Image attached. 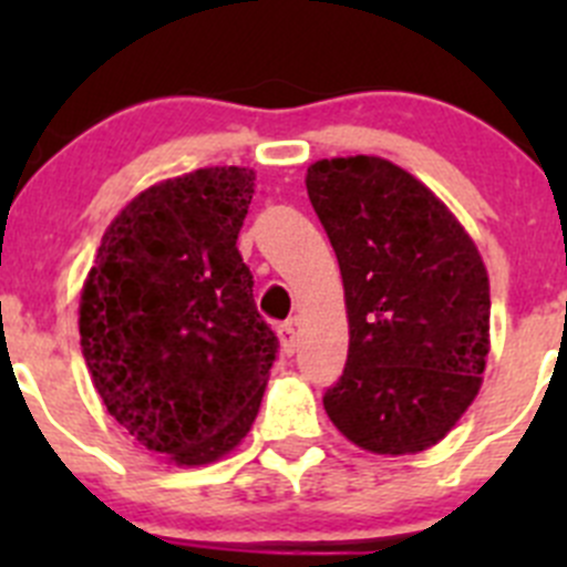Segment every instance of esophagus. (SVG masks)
Instances as JSON below:
<instances>
[{
  "label": "esophagus",
  "instance_id": "1",
  "mask_svg": "<svg viewBox=\"0 0 567 567\" xmlns=\"http://www.w3.org/2000/svg\"><path fill=\"white\" fill-rule=\"evenodd\" d=\"M279 342H282V351L288 357H293L296 346H299V329H296V320H288V323L279 326Z\"/></svg>",
  "mask_w": 567,
  "mask_h": 567
}]
</instances>
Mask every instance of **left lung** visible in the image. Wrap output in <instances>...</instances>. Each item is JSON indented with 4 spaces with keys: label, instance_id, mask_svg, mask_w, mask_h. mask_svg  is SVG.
<instances>
[{
    "label": "left lung",
    "instance_id": "1",
    "mask_svg": "<svg viewBox=\"0 0 567 567\" xmlns=\"http://www.w3.org/2000/svg\"><path fill=\"white\" fill-rule=\"evenodd\" d=\"M307 194L340 262L351 334L346 370L323 394L326 414L370 453H422L483 384V257L447 205L386 158L316 162Z\"/></svg>",
    "mask_w": 567,
    "mask_h": 567
}]
</instances>
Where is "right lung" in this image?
<instances>
[{"instance_id": "add662e5", "label": "right lung", "mask_w": 567, "mask_h": 567, "mask_svg": "<svg viewBox=\"0 0 567 567\" xmlns=\"http://www.w3.org/2000/svg\"><path fill=\"white\" fill-rule=\"evenodd\" d=\"M251 194L247 167L145 188L106 227L82 290V353L106 411L177 466L247 436L277 359L236 247Z\"/></svg>"}]
</instances>
